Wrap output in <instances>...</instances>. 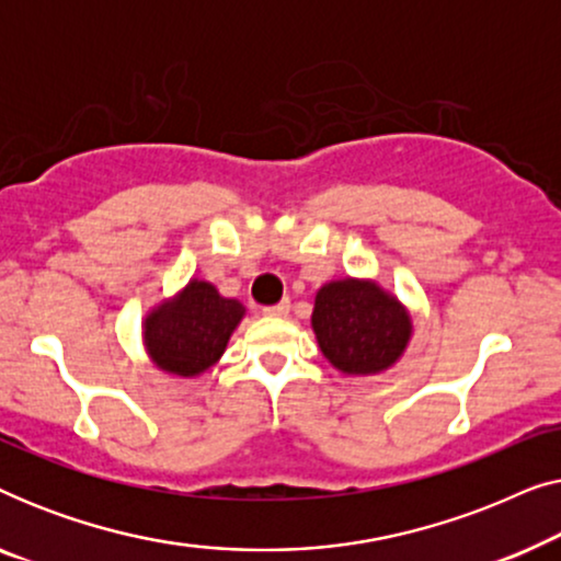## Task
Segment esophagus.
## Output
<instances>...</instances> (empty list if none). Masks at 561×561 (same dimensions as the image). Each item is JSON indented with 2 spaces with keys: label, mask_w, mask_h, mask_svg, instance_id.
Wrapping results in <instances>:
<instances>
[{
  "label": "esophagus",
  "mask_w": 561,
  "mask_h": 561,
  "mask_svg": "<svg viewBox=\"0 0 561 561\" xmlns=\"http://www.w3.org/2000/svg\"><path fill=\"white\" fill-rule=\"evenodd\" d=\"M288 309H290L288 298H283V301H280V304L265 306V309H263V313H265V317H286V313H288Z\"/></svg>",
  "instance_id": "esophagus-1"
}]
</instances>
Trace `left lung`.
<instances>
[{"label":"left lung","instance_id":"left-lung-1","mask_svg":"<svg viewBox=\"0 0 561 561\" xmlns=\"http://www.w3.org/2000/svg\"><path fill=\"white\" fill-rule=\"evenodd\" d=\"M311 327L324 357L347 375L386 370L411 336L409 313L393 296L352 278L319 290Z\"/></svg>","mask_w":561,"mask_h":561}]
</instances>
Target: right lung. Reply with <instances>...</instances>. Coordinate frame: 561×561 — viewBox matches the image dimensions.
<instances>
[{
    "label": "right lung",
    "mask_w": 561,
    "mask_h": 561,
    "mask_svg": "<svg viewBox=\"0 0 561 561\" xmlns=\"http://www.w3.org/2000/svg\"><path fill=\"white\" fill-rule=\"evenodd\" d=\"M244 306L221 298L211 283L191 280L173 306H160L145 321V344L160 370L198 375L225 352Z\"/></svg>",
    "instance_id": "add662e5"
}]
</instances>
